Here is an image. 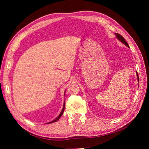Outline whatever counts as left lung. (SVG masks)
Here are the masks:
<instances>
[{
	"label": "left lung",
	"instance_id": "left-lung-1",
	"mask_svg": "<svg viewBox=\"0 0 149 149\" xmlns=\"http://www.w3.org/2000/svg\"><path fill=\"white\" fill-rule=\"evenodd\" d=\"M115 34H116V37H117V38H118V40H120L123 43H124L125 45L127 46V47H129V45L127 44V43L126 42V41L125 40L124 38L121 35H120V34H118V33H115ZM136 75H137L138 80V82H139V76H138V72H136Z\"/></svg>",
	"mask_w": 149,
	"mask_h": 149
}]
</instances>
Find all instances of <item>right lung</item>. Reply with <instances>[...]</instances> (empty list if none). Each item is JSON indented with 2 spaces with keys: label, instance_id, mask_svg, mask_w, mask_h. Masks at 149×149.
I'll use <instances>...</instances> for the list:
<instances>
[{
  "label": "right lung",
  "instance_id": "obj_1",
  "mask_svg": "<svg viewBox=\"0 0 149 149\" xmlns=\"http://www.w3.org/2000/svg\"><path fill=\"white\" fill-rule=\"evenodd\" d=\"M64 110H65V103H64V106H63V109H62V111H61V113H60V115L58 116V117L57 118H56V119H55L54 121H51V122H49V123H48L49 124H50V123H54V122H56L57 121H58L59 119H60V117L61 116V115H63V112H64Z\"/></svg>",
  "mask_w": 149,
  "mask_h": 149
}]
</instances>
